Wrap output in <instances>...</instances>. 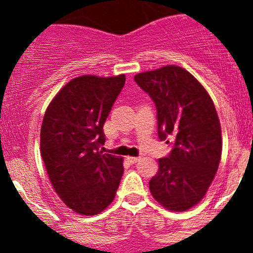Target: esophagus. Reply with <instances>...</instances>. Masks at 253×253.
I'll use <instances>...</instances> for the list:
<instances>
[{
	"mask_svg": "<svg viewBox=\"0 0 253 253\" xmlns=\"http://www.w3.org/2000/svg\"><path fill=\"white\" fill-rule=\"evenodd\" d=\"M127 160H128L131 164H136L137 162H139V160H141V158L139 157H127Z\"/></svg>",
	"mask_w": 253,
	"mask_h": 253,
	"instance_id": "obj_1",
	"label": "esophagus"
}]
</instances>
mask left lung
Listing matches in <instances>:
<instances>
[{
  "instance_id": "left-lung-1",
  "label": "left lung",
  "mask_w": 253,
  "mask_h": 253,
  "mask_svg": "<svg viewBox=\"0 0 253 253\" xmlns=\"http://www.w3.org/2000/svg\"><path fill=\"white\" fill-rule=\"evenodd\" d=\"M134 81L157 106L159 138L174 139L149 181L150 193L164 208L185 211L202 201L218 171L223 144L215 106L205 86L178 66L138 73Z\"/></svg>"
}]
</instances>
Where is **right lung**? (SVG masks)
<instances>
[{
    "label": "right lung",
    "instance_id": "right-lung-1",
    "mask_svg": "<svg viewBox=\"0 0 253 253\" xmlns=\"http://www.w3.org/2000/svg\"><path fill=\"white\" fill-rule=\"evenodd\" d=\"M126 76L73 78L48 104L40 131V153L62 202L82 215H95L114 201L124 159L99 148L103 126Z\"/></svg>",
    "mask_w": 253,
    "mask_h": 253
}]
</instances>
